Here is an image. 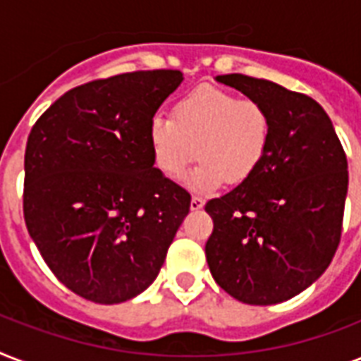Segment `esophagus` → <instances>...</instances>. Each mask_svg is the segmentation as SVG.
Segmentation results:
<instances>
[{"instance_id": "obj_1", "label": "esophagus", "mask_w": 361, "mask_h": 361, "mask_svg": "<svg viewBox=\"0 0 361 361\" xmlns=\"http://www.w3.org/2000/svg\"><path fill=\"white\" fill-rule=\"evenodd\" d=\"M204 208V198L192 197L191 198V209H202Z\"/></svg>"}]
</instances>
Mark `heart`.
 I'll return each mask as SVG.
<instances>
[{
	"label": "heart",
	"instance_id": "b5f03b06",
	"mask_svg": "<svg viewBox=\"0 0 361 361\" xmlns=\"http://www.w3.org/2000/svg\"><path fill=\"white\" fill-rule=\"evenodd\" d=\"M147 138L157 169L169 178H180L198 155L202 161L187 183L212 191L255 176L269 149L271 118L260 101L200 86L176 103L174 118L153 116Z\"/></svg>",
	"mask_w": 361,
	"mask_h": 361
}]
</instances>
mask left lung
<instances>
[{
	"label": "left lung",
	"mask_w": 361,
	"mask_h": 361,
	"mask_svg": "<svg viewBox=\"0 0 361 361\" xmlns=\"http://www.w3.org/2000/svg\"><path fill=\"white\" fill-rule=\"evenodd\" d=\"M217 80L260 101L271 142L251 180L206 212V260L215 283L249 305L290 300L330 266L341 240L348 164L331 120L314 99L245 75Z\"/></svg>",
	"instance_id": "left-lung-1"
}]
</instances>
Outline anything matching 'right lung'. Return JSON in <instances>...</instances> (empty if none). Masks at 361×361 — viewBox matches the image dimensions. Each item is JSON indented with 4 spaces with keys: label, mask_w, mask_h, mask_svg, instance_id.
I'll return each instance as SVG.
<instances>
[{
    "label": "right lung",
    "mask_w": 361,
    "mask_h": 361,
    "mask_svg": "<svg viewBox=\"0 0 361 361\" xmlns=\"http://www.w3.org/2000/svg\"><path fill=\"white\" fill-rule=\"evenodd\" d=\"M180 71H135L63 93L24 155V219L52 274L95 303L138 296L157 277L191 195L157 170L149 121Z\"/></svg>",
    "instance_id": "obj_1"
}]
</instances>
